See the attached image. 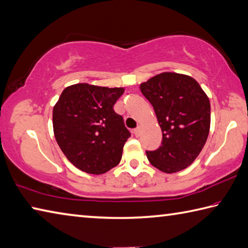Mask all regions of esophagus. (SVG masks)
<instances>
[{
  "instance_id": "34e87169",
  "label": "esophagus",
  "mask_w": 248,
  "mask_h": 248,
  "mask_svg": "<svg viewBox=\"0 0 248 248\" xmlns=\"http://www.w3.org/2000/svg\"><path fill=\"white\" fill-rule=\"evenodd\" d=\"M133 133H134V136H136L137 138L140 137V134H141V127H138L137 129H134Z\"/></svg>"
}]
</instances>
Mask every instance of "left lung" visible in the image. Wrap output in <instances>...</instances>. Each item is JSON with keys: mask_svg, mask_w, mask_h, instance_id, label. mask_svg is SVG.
<instances>
[{"mask_svg": "<svg viewBox=\"0 0 248 248\" xmlns=\"http://www.w3.org/2000/svg\"><path fill=\"white\" fill-rule=\"evenodd\" d=\"M154 107L163 132L159 148L146 152L150 163L165 173L187 168L200 155L210 129V102L187 75L161 73L140 84Z\"/></svg>", "mask_w": 248, "mask_h": 248, "instance_id": "1", "label": "left lung"}]
</instances>
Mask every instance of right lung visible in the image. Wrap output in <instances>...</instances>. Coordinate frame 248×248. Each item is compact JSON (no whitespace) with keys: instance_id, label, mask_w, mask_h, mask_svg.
<instances>
[{"instance_id":"add662e5","label":"right lung","mask_w":248,"mask_h":248,"mask_svg":"<svg viewBox=\"0 0 248 248\" xmlns=\"http://www.w3.org/2000/svg\"><path fill=\"white\" fill-rule=\"evenodd\" d=\"M124 92V88L76 83L65 88L54 105V136L78 169L103 174L120 163L130 132L112 107Z\"/></svg>"}]
</instances>
